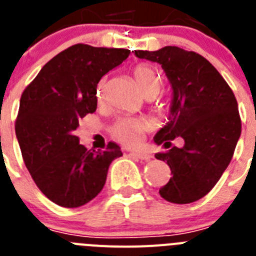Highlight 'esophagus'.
Instances as JSON below:
<instances>
[{
	"label": "esophagus",
	"mask_w": 256,
	"mask_h": 256,
	"mask_svg": "<svg viewBox=\"0 0 256 256\" xmlns=\"http://www.w3.org/2000/svg\"><path fill=\"white\" fill-rule=\"evenodd\" d=\"M131 156L135 157V158L142 160V161H150V160L153 158V156L148 152H132Z\"/></svg>",
	"instance_id": "obj_1"
}]
</instances>
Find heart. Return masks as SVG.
<instances>
[{
  "label": "heart",
  "instance_id": "b5f03b06",
  "mask_svg": "<svg viewBox=\"0 0 256 256\" xmlns=\"http://www.w3.org/2000/svg\"><path fill=\"white\" fill-rule=\"evenodd\" d=\"M134 78L138 86L146 98H154L162 88V77L152 66L140 64L134 68ZM106 92V80H100L96 86V98L102 100ZM144 124L140 120L125 118L121 120L112 128V135L126 146H135L140 139V132Z\"/></svg>",
  "mask_w": 256,
  "mask_h": 256
}]
</instances>
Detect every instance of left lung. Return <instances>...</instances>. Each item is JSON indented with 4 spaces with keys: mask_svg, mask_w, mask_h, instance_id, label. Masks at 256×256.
Instances as JSON below:
<instances>
[{
    "mask_svg": "<svg viewBox=\"0 0 256 256\" xmlns=\"http://www.w3.org/2000/svg\"><path fill=\"white\" fill-rule=\"evenodd\" d=\"M134 54L161 64L172 90L168 121L154 135L156 144L170 148L156 158L166 162L172 174L160 194L172 204L197 201L220 179L241 135L234 94L215 66L197 52L165 46ZM178 136L184 140L182 148L170 146Z\"/></svg>",
    "mask_w": 256,
    "mask_h": 256,
    "instance_id": "obj_1",
    "label": "left lung"
}]
</instances>
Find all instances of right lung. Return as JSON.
<instances>
[{
  "label": "right lung",
  "mask_w": 256,
  "mask_h": 256,
  "mask_svg": "<svg viewBox=\"0 0 256 256\" xmlns=\"http://www.w3.org/2000/svg\"><path fill=\"white\" fill-rule=\"evenodd\" d=\"M130 54L128 48L77 44L42 66L20 98L15 122L24 164L44 194L63 208H80L103 190L110 162L121 148L88 150L74 130L96 110V86Z\"/></svg>",
  "instance_id": "add662e5"
}]
</instances>
